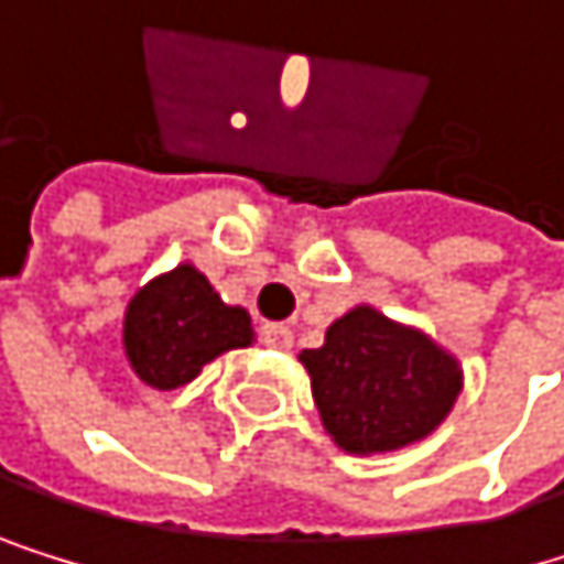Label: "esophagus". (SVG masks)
I'll return each mask as SVG.
<instances>
[{"label":"esophagus","mask_w":564,"mask_h":564,"mask_svg":"<svg viewBox=\"0 0 564 564\" xmlns=\"http://www.w3.org/2000/svg\"><path fill=\"white\" fill-rule=\"evenodd\" d=\"M260 341H263L267 348L288 351V348L294 345V335H291L288 324H263V328H260Z\"/></svg>","instance_id":"obj_1"}]
</instances>
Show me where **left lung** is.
<instances>
[{"mask_svg": "<svg viewBox=\"0 0 564 564\" xmlns=\"http://www.w3.org/2000/svg\"><path fill=\"white\" fill-rule=\"evenodd\" d=\"M301 365L321 426L345 453L372 457L426 440L464 389V368L413 324L358 304L341 314Z\"/></svg>", "mask_w": 564, "mask_h": 564, "instance_id": "8db88e82", "label": "left lung"}]
</instances>
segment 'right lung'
<instances>
[{
    "label": "right lung",
    "instance_id": "1",
    "mask_svg": "<svg viewBox=\"0 0 564 564\" xmlns=\"http://www.w3.org/2000/svg\"><path fill=\"white\" fill-rule=\"evenodd\" d=\"M124 355L134 376L151 389H178L203 365L232 348L253 345L247 307L226 304L192 263L159 273L128 301Z\"/></svg>",
    "mask_w": 564,
    "mask_h": 564
}]
</instances>
